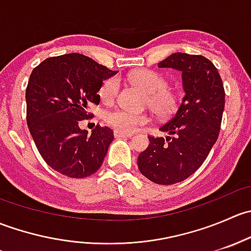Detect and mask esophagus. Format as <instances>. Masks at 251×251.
<instances>
[{"label":"esophagus","mask_w":251,"mask_h":251,"mask_svg":"<svg viewBox=\"0 0 251 251\" xmlns=\"http://www.w3.org/2000/svg\"><path fill=\"white\" fill-rule=\"evenodd\" d=\"M114 136L115 137H131L132 136V133H127V132H123V131L120 130H115L114 131Z\"/></svg>","instance_id":"34e87169"}]
</instances>
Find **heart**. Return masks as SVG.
<instances>
[{
  "instance_id": "obj_1",
  "label": "heart",
  "mask_w": 251,
  "mask_h": 251,
  "mask_svg": "<svg viewBox=\"0 0 251 251\" xmlns=\"http://www.w3.org/2000/svg\"><path fill=\"white\" fill-rule=\"evenodd\" d=\"M130 81L146 93V104L160 118L171 115L177 107V98L168 87V82L161 75L151 70H137L130 74ZM119 80L113 76L107 78L100 86V95L104 102L115 100L119 92ZM105 123L123 132H133L149 121L147 114L132 113L125 109H113L105 113Z\"/></svg>"
}]
</instances>
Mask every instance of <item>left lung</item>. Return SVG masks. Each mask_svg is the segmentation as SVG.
I'll list each match as a JSON object with an SVG mask.
<instances>
[{
  "instance_id": "obj_1",
  "label": "left lung",
  "mask_w": 251,
  "mask_h": 251,
  "mask_svg": "<svg viewBox=\"0 0 251 251\" xmlns=\"http://www.w3.org/2000/svg\"><path fill=\"white\" fill-rule=\"evenodd\" d=\"M181 73L184 97L175 115L159 130L174 137H148L138 155L141 174L156 184H174L201 166L217 141L225 90L215 65L203 55L176 52L158 64Z\"/></svg>"
}]
</instances>
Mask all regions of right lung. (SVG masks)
Instances as JSON below:
<instances>
[{"label":"right lung","mask_w":251,"mask_h":251,"mask_svg":"<svg viewBox=\"0 0 251 251\" xmlns=\"http://www.w3.org/2000/svg\"><path fill=\"white\" fill-rule=\"evenodd\" d=\"M115 74L80 53L47 58L32 70L25 93L27 127L53 170L83 178L102 166L113 130L97 126L88 133L78 123L90 116V103H100L103 81Z\"/></svg>","instance_id":"1"}]
</instances>
